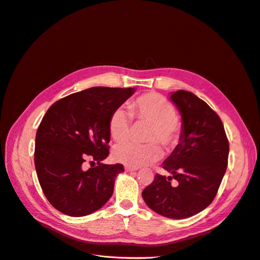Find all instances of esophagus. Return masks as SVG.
Returning <instances> with one entry per match:
<instances>
[{
    "mask_svg": "<svg viewBox=\"0 0 260 260\" xmlns=\"http://www.w3.org/2000/svg\"><path fill=\"white\" fill-rule=\"evenodd\" d=\"M135 170H137L136 168H132V167H130V166H125V171H127V172L135 171Z\"/></svg>",
    "mask_w": 260,
    "mask_h": 260,
    "instance_id": "esophagus-1",
    "label": "esophagus"
}]
</instances>
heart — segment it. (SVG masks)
<instances>
[{"label": "heart", "mask_w": 260, "mask_h": 260, "mask_svg": "<svg viewBox=\"0 0 260 260\" xmlns=\"http://www.w3.org/2000/svg\"><path fill=\"white\" fill-rule=\"evenodd\" d=\"M131 116L142 123L149 124L145 142L147 144L119 143L113 148L112 156L116 161L130 167L146 166L161 156L159 145L167 151H173L181 141L182 127L177 120L174 105L164 96L150 92L132 101L129 106ZM130 115L121 108L116 109L109 119V132L115 142L125 141L130 134Z\"/></svg>", "instance_id": "heart-1"}]
</instances>
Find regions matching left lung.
<instances>
[{
	"instance_id": "8db88e82",
	"label": "left lung",
	"mask_w": 260,
	"mask_h": 260,
	"mask_svg": "<svg viewBox=\"0 0 260 260\" xmlns=\"http://www.w3.org/2000/svg\"><path fill=\"white\" fill-rule=\"evenodd\" d=\"M170 98L181 113L182 137L162 165L171 176L156 174L143 198L159 215L181 219L202 212L215 198L226 170L229 141L220 117L206 102L185 90Z\"/></svg>"
}]
</instances>
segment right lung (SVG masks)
Segmentation results:
<instances>
[{"instance_id":"add662e5","label":"right lung","mask_w":260,"mask_h":260,"mask_svg":"<svg viewBox=\"0 0 260 260\" xmlns=\"http://www.w3.org/2000/svg\"><path fill=\"white\" fill-rule=\"evenodd\" d=\"M133 92L93 87L56 101L44 115L36 135V170L46 198L63 214H91L112 196L124 166L101 161L109 155L110 116Z\"/></svg>"}]
</instances>
